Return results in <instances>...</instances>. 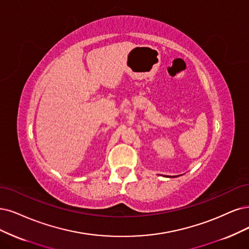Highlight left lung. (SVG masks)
Segmentation results:
<instances>
[{
    "mask_svg": "<svg viewBox=\"0 0 249 249\" xmlns=\"http://www.w3.org/2000/svg\"><path fill=\"white\" fill-rule=\"evenodd\" d=\"M172 178H176V177H172Z\"/></svg>",
    "mask_w": 249,
    "mask_h": 249,
    "instance_id": "left-lung-1",
    "label": "left lung"
}]
</instances>
